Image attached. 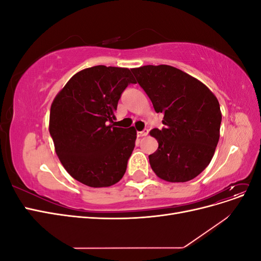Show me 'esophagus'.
I'll use <instances>...</instances> for the list:
<instances>
[{
	"instance_id": "34e87169",
	"label": "esophagus",
	"mask_w": 261,
	"mask_h": 261,
	"mask_svg": "<svg viewBox=\"0 0 261 261\" xmlns=\"http://www.w3.org/2000/svg\"><path fill=\"white\" fill-rule=\"evenodd\" d=\"M149 134V130L147 129V128H145L144 130H141V132H137V135L139 136V137H143V136H147Z\"/></svg>"
}]
</instances>
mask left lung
<instances>
[{"label":"left lung","instance_id":"8db88e82","mask_svg":"<svg viewBox=\"0 0 261 261\" xmlns=\"http://www.w3.org/2000/svg\"><path fill=\"white\" fill-rule=\"evenodd\" d=\"M132 72L154 111L163 114L162 129L150 132L159 143L149 155L151 169L172 183L195 178L208 167L218 145L222 120L218 99L201 82L170 65Z\"/></svg>","mask_w":261,"mask_h":261}]
</instances>
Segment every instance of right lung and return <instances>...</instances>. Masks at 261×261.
<instances>
[{"instance_id": "add662e5", "label": "right lung", "mask_w": 261, "mask_h": 261, "mask_svg": "<svg viewBox=\"0 0 261 261\" xmlns=\"http://www.w3.org/2000/svg\"><path fill=\"white\" fill-rule=\"evenodd\" d=\"M129 84L135 82L128 68L93 66L75 74L52 102L55 151L68 174L87 186H111L125 174L136 130L113 121Z\"/></svg>"}]
</instances>
